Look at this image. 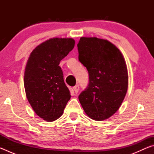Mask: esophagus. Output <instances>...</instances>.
Wrapping results in <instances>:
<instances>
[{
    "mask_svg": "<svg viewBox=\"0 0 154 154\" xmlns=\"http://www.w3.org/2000/svg\"><path fill=\"white\" fill-rule=\"evenodd\" d=\"M73 90L75 91V94H77L78 92H79V85H75V86L73 87Z\"/></svg>",
    "mask_w": 154,
    "mask_h": 154,
    "instance_id": "esophagus-1",
    "label": "esophagus"
}]
</instances>
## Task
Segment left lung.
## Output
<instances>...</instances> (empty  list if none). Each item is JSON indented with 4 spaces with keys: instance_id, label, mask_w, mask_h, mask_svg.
<instances>
[{
    "instance_id": "1",
    "label": "left lung",
    "mask_w": 154,
    "mask_h": 154,
    "mask_svg": "<svg viewBox=\"0 0 154 154\" xmlns=\"http://www.w3.org/2000/svg\"><path fill=\"white\" fill-rule=\"evenodd\" d=\"M79 60L89 73L88 88L79 96L85 113L103 121L120 107L128 86L126 61L117 47L107 40L81 37L77 44Z\"/></svg>"
}]
</instances>
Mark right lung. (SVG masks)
<instances>
[{
	"label": "right lung",
	"instance_id": "obj_1",
	"mask_svg": "<svg viewBox=\"0 0 154 154\" xmlns=\"http://www.w3.org/2000/svg\"><path fill=\"white\" fill-rule=\"evenodd\" d=\"M71 38H52L36 46L26 65V96L34 111L46 122L58 119L71 96L59 64L74 48Z\"/></svg>",
	"mask_w": 154,
	"mask_h": 154
}]
</instances>
